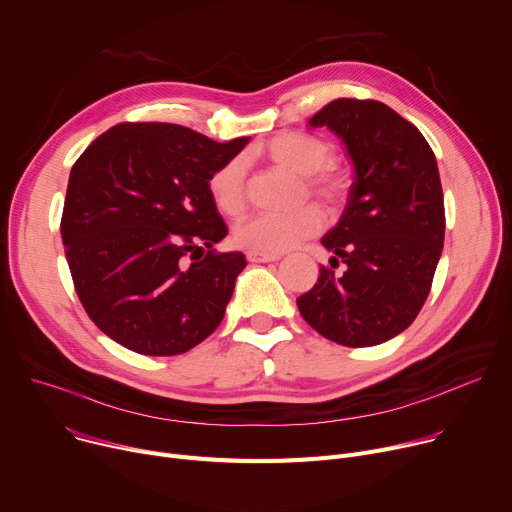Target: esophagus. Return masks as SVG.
Here are the masks:
<instances>
[{"instance_id": "34e87169", "label": "esophagus", "mask_w": 512, "mask_h": 512, "mask_svg": "<svg viewBox=\"0 0 512 512\" xmlns=\"http://www.w3.org/2000/svg\"><path fill=\"white\" fill-rule=\"evenodd\" d=\"M247 259H249L251 263H269V261H278L280 255L261 253V251H249V253H247Z\"/></svg>"}]
</instances>
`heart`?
<instances>
[{"label":"heart","instance_id":"1","mask_svg":"<svg viewBox=\"0 0 512 512\" xmlns=\"http://www.w3.org/2000/svg\"><path fill=\"white\" fill-rule=\"evenodd\" d=\"M271 162L284 166L304 177V189L313 197L339 208L346 203L352 189L350 170L329 160L333 146L311 133L290 131L271 140L265 148ZM214 206L226 216H238L247 208V160L232 156L222 162L208 183ZM325 226V216L317 206H302L292 214L271 216L255 214L232 228V241L241 249L261 253H282L302 243L304 238L319 234Z\"/></svg>","mask_w":512,"mask_h":512}]
</instances>
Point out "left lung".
<instances>
[{"mask_svg": "<svg viewBox=\"0 0 512 512\" xmlns=\"http://www.w3.org/2000/svg\"><path fill=\"white\" fill-rule=\"evenodd\" d=\"M311 127L342 138L356 177L346 210L321 238L333 253L317 284L296 298L302 319L331 342L377 346L410 327L424 306L445 243V197L420 129L379 100L337 98Z\"/></svg>", "mask_w": 512, "mask_h": 512, "instance_id": "obj_1", "label": "left lung"}]
</instances>
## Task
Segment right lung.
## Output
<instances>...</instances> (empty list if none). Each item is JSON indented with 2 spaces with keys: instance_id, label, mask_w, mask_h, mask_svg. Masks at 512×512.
I'll return each instance as SVG.
<instances>
[{
  "instance_id": "1",
  "label": "right lung",
  "mask_w": 512,
  "mask_h": 512,
  "mask_svg": "<svg viewBox=\"0 0 512 512\" xmlns=\"http://www.w3.org/2000/svg\"><path fill=\"white\" fill-rule=\"evenodd\" d=\"M247 142L119 123L76 160L61 216L65 259L84 311L113 342L175 356L216 331L247 261L214 249L228 228L208 183Z\"/></svg>"
}]
</instances>
